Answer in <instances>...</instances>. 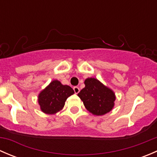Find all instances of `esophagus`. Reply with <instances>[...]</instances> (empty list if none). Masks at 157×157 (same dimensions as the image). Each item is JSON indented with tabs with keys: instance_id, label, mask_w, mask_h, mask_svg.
Segmentation results:
<instances>
[{
	"instance_id": "esophagus-1",
	"label": "esophagus",
	"mask_w": 157,
	"mask_h": 157,
	"mask_svg": "<svg viewBox=\"0 0 157 157\" xmlns=\"http://www.w3.org/2000/svg\"><path fill=\"white\" fill-rule=\"evenodd\" d=\"M74 93H76V94H77V93H78L79 92H80V88H79L78 86H74Z\"/></svg>"
}]
</instances>
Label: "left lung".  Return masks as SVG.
I'll return each mask as SVG.
<instances>
[{
  "instance_id": "8db88e82",
  "label": "left lung",
  "mask_w": 157,
  "mask_h": 157,
  "mask_svg": "<svg viewBox=\"0 0 157 157\" xmlns=\"http://www.w3.org/2000/svg\"><path fill=\"white\" fill-rule=\"evenodd\" d=\"M84 84L85 87L77 96L89 112L95 115H103L110 112L115 105V93L93 77L86 79Z\"/></svg>"
}]
</instances>
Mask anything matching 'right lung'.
<instances>
[{
    "instance_id": "right-lung-1",
    "label": "right lung",
    "mask_w": 157,
    "mask_h": 157,
    "mask_svg": "<svg viewBox=\"0 0 157 157\" xmlns=\"http://www.w3.org/2000/svg\"><path fill=\"white\" fill-rule=\"evenodd\" d=\"M74 93L71 86L61 84L57 80H53L39 94L38 101L41 110L49 115L57 113L63 109L65 101Z\"/></svg>"
}]
</instances>
